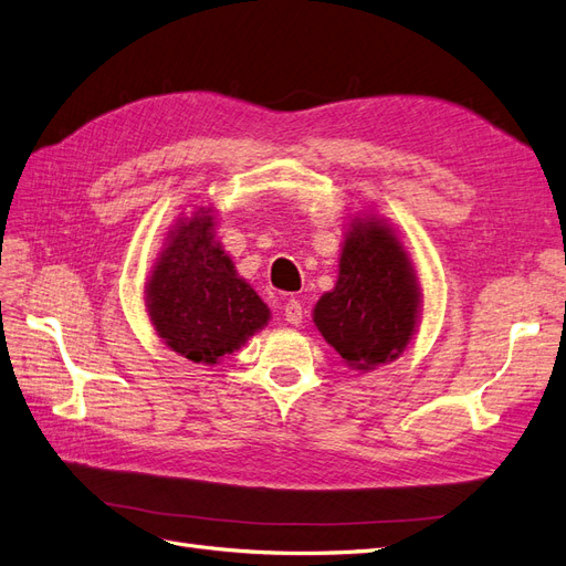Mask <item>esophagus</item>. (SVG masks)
<instances>
[{"mask_svg": "<svg viewBox=\"0 0 566 566\" xmlns=\"http://www.w3.org/2000/svg\"><path fill=\"white\" fill-rule=\"evenodd\" d=\"M283 316H285V321L287 323H293V325H297V323H302V316H304V312H302V304H300V300H287L285 304H283Z\"/></svg>", "mask_w": 566, "mask_h": 566, "instance_id": "34e87169", "label": "esophagus"}]
</instances>
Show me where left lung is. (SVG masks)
<instances>
[{"label": "left lung", "instance_id": "obj_1", "mask_svg": "<svg viewBox=\"0 0 566 566\" xmlns=\"http://www.w3.org/2000/svg\"><path fill=\"white\" fill-rule=\"evenodd\" d=\"M418 283L397 235L380 221L356 219L339 256V276L314 310L325 342L354 368L397 358L416 333Z\"/></svg>", "mask_w": 566, "mask_h": 566}]
</instances>
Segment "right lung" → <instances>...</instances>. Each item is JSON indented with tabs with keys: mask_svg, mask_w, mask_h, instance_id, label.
Listing matches in <instances>:
<instances>
[{
	"mask_svg": "<svg viewBox=\"0 0 566 566\" xmlns=\"http://www.w3.org/2000/svg\"><path fill=\"white\" fill-rule=\"evenodd\" d=\"M146 302L165 345L196 364H217L269 321V306L214 241L210 214L184 221L169 235Z\"/></svg>",
	"mask_w": 566,
	"mask_h": 566,
	"instance_id": "add662e5",
	"label": "right lung"
}]
</instances>
